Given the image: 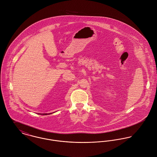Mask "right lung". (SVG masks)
<instances>
[{"instance_id":"1","label":"right lung","mask_w":157,"mask_h":157,"mask_svg":"<svg viewBox=\"0 0 157 157\" xmlns=\"http://www.w3.org/2000/svg\"><path fill=\"white\" fill-rule=\"evenodd\" d=\"M43 114V115H44V114H45V115H46V114Z\"/></svg>"}]
</instances>
